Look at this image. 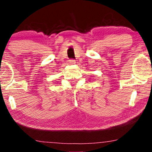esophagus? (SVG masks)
<instances>
[{
  "label": "esophagus",
  "instance_id": "obj_1",
  "mask_svg": "<svg viewBox=\"0 0 152 152\" xmlns=\"http://www.w3.org/2000/svg\"><path fill=\"white\" fill-rule=\"evenodd\" d=\"M69 64H76V61H75L74 59H70V60H69Z\"/></svg>",
  "mask_w": 152,
  "mask_h": 152
}]
</instances>
